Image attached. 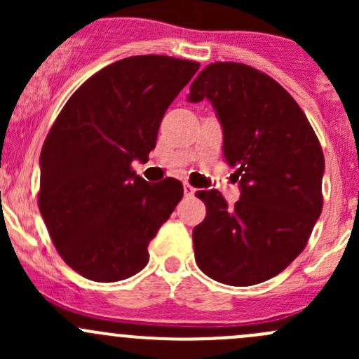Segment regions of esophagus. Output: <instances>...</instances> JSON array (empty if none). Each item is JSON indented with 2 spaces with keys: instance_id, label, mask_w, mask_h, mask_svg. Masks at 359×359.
<instances>
[{
  "instance_id": "obj_1",
  "label": "esophagus",
  "mask_w": 359,
  "mask_h": 359,
  "mask_svg": "<svg viewBox=\"0 0 359 359\" xmlns=\"http://www.w3.org/2000/svg\"><path fill=\"white\" fill-rule=\"evenodd\" d=\"M196 193V189H194L193 186H191V184H184V194H186V196H193V194Z\"/></svg>"
}]
</instances>
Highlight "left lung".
<instances>
[{
    "mask_svg": "<svg viewBox=\"0 0 359 359\" xmlns=\"http://www.w3.org/2000/svg\"><path fill=\"white\" fill-rule=\"evenodd\" d=\"M203 99L222 125L241 196L229 206L219 191H198L206 217L193 231L196 264L219 283H262L299 257L320 219L323 151L290 93L247 64L206 66L187 97Z\"/></svg>",
    "mask_w": 359,
    "mask_h": 359,
    "instance_id": "obj_1",
    "label": "left lung"
}]
</instances>
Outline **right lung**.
Returning <instances> with one entry per match:
<instances>
[{"label":"right lung","mask_w":359,"mask_h":359,"mask_svg":"<svg viewBox=\"0 0 359 359\" xmlns=\"http://www.w3.org/2000/svg\"><path fill=\"white\" fill-rule=\"evenodd\" d=\"M200 64L166 55L118 60L86 79L43 144L38 205L57 252L86 280L112 283L146 267L149 241L182 200V182L132 170L156 147L170 104Z\"/></svg>","instance_id":"obj_1"}]
</instances>
